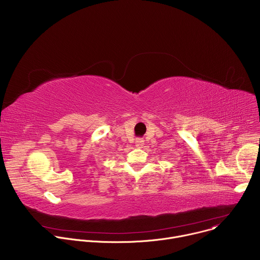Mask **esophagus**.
Here are the masks:
<instances>
[{"mask_svg": "<svg viewBox=\"0 0 260 260\" xmlns=\"http://www.w3.org/2000/svg\"><path fill=\"white\" fill-rule=\"evenodd\" d=\"M143 145H144V140L141 139V138H138V139L136 140V146H137L138 148H142Z\"/></svg>", "mask_w": 260, "mask_h": 260, "instance_id": "34e87169", "label": "esophagus"}]
</instances>
